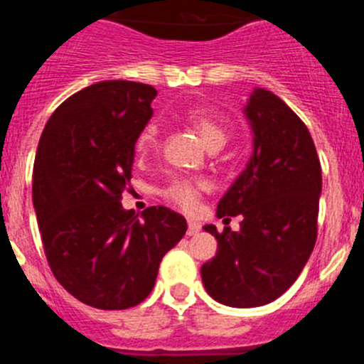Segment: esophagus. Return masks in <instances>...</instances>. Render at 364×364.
<instances>
[{"label": "esophagus", "instance_id": "esophagus-1", "mask_svg": "<svg viewBox=\"0 0 364 364\" xmlns=\"http://www.w3.org/2000/svg\"><path fill=\"white\" fill-rule=\"evenodd\" d=\"M198 231H200V224L195 220H189L188 222V235L189 237H193V235H197Z\"/></svg>", "mask_w": 364, "mask_h": 364}]
</instances>
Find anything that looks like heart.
Segmentation results:
<instances>
[{
	"label": "heart",
	"instance_id": "heart-1",
	"mask_svg": "<svg viewBox=\"0 0 364 364\" xmlns=\"http://www.w3.org/2000/svg\"><path fill=\"white\" fill-rule=\"evenodd\" d=\"M186 122L197 131L198 136L204 140L211 149H218L228 142L230 127L220 118L213 117L205 111H189ZM160 147V131L154 124H147L136 136L134 151L138 159H146L156 153ZM210 191V182L204 178H175L166 188L160 189V195L167 202L180 208L182 211H193L200 202L202 195Z\"/></svg>",
	"mask_w": 364,
	"mask_h": 364
}]
</instances>
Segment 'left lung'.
Wrapping results in <instances>:
<instances>
[{"mask_svg": "<svg viewBox=\"0 0 364 364\" xmlns=\"http://www.w3.org/2000/svg\"><path fill=\"white\" fill-rule=\"evenodd\" d=\"M246 114L253 154L217 205L218 218L240 217V230L204 226L218 242L202 266L215 301L235 308L262 306L301 275L317 240L321 162L304 122L266 89H257Z\"/></svg>", "mask_w": 364, "mask_h": 364, "instance_id": "obj_1", "label": "left lung"}]
</instances>
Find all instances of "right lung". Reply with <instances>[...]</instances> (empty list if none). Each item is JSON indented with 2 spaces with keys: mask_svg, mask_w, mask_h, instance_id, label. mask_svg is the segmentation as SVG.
Wrapping results in <instances>:
<instances>
[{
  "mask_svg": "<svg viewBox=\"0 0 364 364\" xmlns=\"http://www.w3.org/2000/svg\"><path fill=\"white\" fill-rule=\"evenodd\" d=\"M156 89L109 80L69 96L49 118L32 171V200L54 277L100 310H127L153 290L160 262L184 237L182 215L122 208L138 133Z\"/></svg>",
  "mask_w": 364,
  "mask_h": 364,
  "instance_id": "obj_1",
  "label": "right lung"
}]
</instances>
